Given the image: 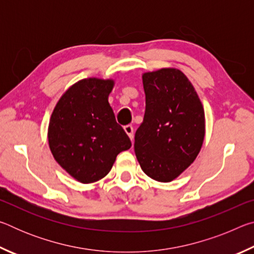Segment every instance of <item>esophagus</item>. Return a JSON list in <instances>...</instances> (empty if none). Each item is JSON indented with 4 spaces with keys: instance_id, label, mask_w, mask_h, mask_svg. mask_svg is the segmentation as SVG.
<instances>
[{
    "instance_id": "1",
    "label": "esophagus",
    "mask_w": 254,
    "mask_h": 254,
    "mask_svg": "<svg viewBox=\"0 0 254 254\" xmlns=\"http://www.w3.org/2000/svg\"><path fill=\"white\" fill-rule=\"evenodd\" d=\"M124 131H126L127 134L128 135V137L132 140L133 139V127L132 126H126L124 127Z\"/></svg>"
}]
</instances>
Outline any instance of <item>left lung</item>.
<instances>
[{
  "label": "left lung",
  "instance_id": "1",
  "mask_svg": "<svg viewBox=\"0 0 254 254\" xmlns=\"http://www.w3.org/2000/svg\"><path fill=\"white\" fill-rule=\"evenodd\" d=\"M142 83L145 113L135 132V156L145 175L169 183L198 156L205 136L204 107L177 68L144 72Z\"/></svg>",
  "mask_w": 254,
  "mask_h": 254
}]
</instances>
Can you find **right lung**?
Instances as JSON below:
<instances>
[{
  "label": "right lung",
  "mask_w": 254,
  "mask_h": 254,
  "mask_svg": "<svg viewBox=\"0 0 254 254\" xmlns=\"http://www.w3.org/2000/svg\"><path fill=\"white\" fill-rule=\"evenodd\" d=\"M113 87V79L91 77L77 81L59 98L50 117V151L81 184L104 178L118 154L131 148L109 103Z\"/></svg>",
  "instance_id": "right-lung-1"
}]
</instances>
